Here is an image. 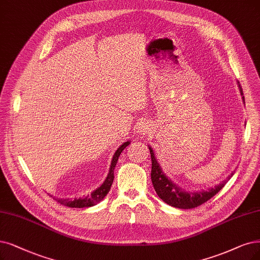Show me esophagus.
<instances>
[{
    "instance_id": "34e87169",
    "label": "esophagus",
    "mask_w": 260,
    "mask_h": 260,
    "mask_svg": "<svg viewBox=\"0 0 260 260\" xmlns=\"http://www.w3.org/2000/svg\"><path fill=\"white\" fill-rule=\"evenodd\" d=\"M148 127L147 126H142V127H140V132L141 133H143V134H145V133H147L148 132Z\"/></svg>"
}]
</instances>
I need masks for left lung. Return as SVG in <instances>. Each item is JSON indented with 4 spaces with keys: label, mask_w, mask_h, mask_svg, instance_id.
I'll return each instance as SVG.
<instances>
[{
    "label": "left lung",
    "mask_w": 260,
    "mask_h": 260,
    "mask_svg": "<svg viewBox=\"0 0 260 260\" xmlns=\"http://www.w3.org/2000/svg\"><path fill=\"white\" fill-rule=\"evenodd\" d=\"M239 83V82H238ZM239 88H240L241 95L243 96L242 88L239 84ZM244 100V97H242ZM150 155H151V181L152 185L155 190V193L158 194L160 199L169 204L170 206L175 207V208H180V209H192L195 207H199L209 201L211 197H213L217 192L223 189L226 181L230 180L232 176L234 175V172L228 176L227 179L223 181L222 183L215 185L214 188L208 189L206 191L201 192H185L178 188L171 179L166 177L165 174L163 173L159 162L155 159L154 152L152 148L149 146Z\"/></svg>",
    "instance_id": "1"
}]
</instances>
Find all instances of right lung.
<instances>
[{
    "label": "right lung",
    "instance_id": "1",
    "mask_svg": "<svg viewBox=\"0 0 260 260\" xmlns=\"http://www.w3.org/2000/svg\"><path fill=\"white\" fill-rule=\"evenodd\" d=\"M129 144H130V141L124 142L115 151V153H114V155H113V159H112L111 166H110V171H109V174L107 176L105 182H103L95 191H92L90 193V195H87L86 197H83V199L69 200V199H55L54 197V200L57 203H59L60 205L70 207V208H84V207H91V206L97 205L99 202H101L103 199H105V196L111 190V186H112V183L114 180V170H115L117 160L119 158L121 151L126 148Z\"/></svg>",
    "mask_w": 260,
    "mask_h": 260
}]
</instances>
